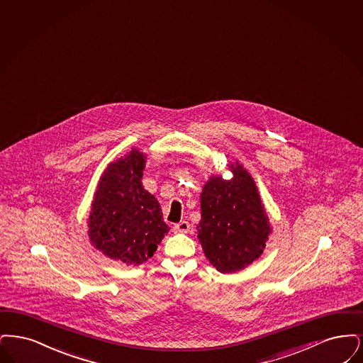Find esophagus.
Instances as JSON below:
<instances>
[{
    "mask_svg": "<svg viewBox=\"0 0 363 363\" xmlns=\"http://www.w3.org/2000/svg\"><path fill=\"white\" fill-rule=\"evenodd\" d=\"M189 230V223L187 221L179 222L174 226V233H187Z\"/></svg>",
    "mask_w": 363,
    "mask_h": 363,
    "instance_id": "34e87169",
    "label": "esophagus"
}]
</instances>
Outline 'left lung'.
Masks as SVG:
<instances>
[{"label": "left lung", "mask_w": 363, "mask_h": 363, "mask_svg": "<svg viewBox=\"0 0 363 363\" xmlns=\"http://www.w3.org/2000/svg\"><path fill=\"white\" fill-rule=\"evenodd\" d=\"M230 180L213 174L201 192L198 238L213 267L222 274L257 260L272 233L266 207L251 174L238 161L228 165Z\"/></svg>", "instance_id": "1"}]
</instances>
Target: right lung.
Instances as JSON below:
<instances>
[{"mask_svg": "<svg viewBox=\"0 0 363 363\" xmlns=\"http://www.w3.org/2000/svg\"><path fill=\"white\" fill-rule=\"evenodd\" d=\"M146 155L137 147L113 162L100 176L88 218V236L99 252L140 266L156 252L169 232L155 195L143 189Z\"/></svg>", "mask_w": 363, "mask_h": 363, "instance_id": "obj_1", "label": "right lung"}]
</instances>
